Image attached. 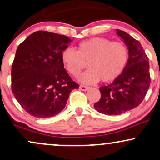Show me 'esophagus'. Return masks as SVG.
<instances>
[{
  "mask_svg": "<svg viewBox=\"0 0 160 160\" xmlns=\"http://www.w3.org/2000/svg\"><path fill=\"white\" fill-rule=\"evenodd\" d=\"M89 88L88 87H86V86H80V89L83 91H87Z\"/></svg>",
  "mask_w": 160,
  "mask_h": 160,
  "instance_id": "1",
  "label": "esophagus"
}]
</instances>
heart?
I'll return each instance as SVG.
<instances>
[{
    "mask_svg": "<svg viewBox=\"0 0 160 160\" xmlns=\"http://www.w3.org/2000/svg\"><path fill=\"white\" fill-rule=\"evenodd\" d=\"M61 61L74 77L86 68L87 62L89 69L79 77L80 83L92 84L100 80L106 83L122 74L128 61V51L122 42L94 37L79 43L77 51L72 48L64 49Z\"/></svg>",
    "mask_w": 160,
    "mask_h": 160,
    "instance_id": "1",
    "label": "heart"
}]
</instances>
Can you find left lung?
<instances>
[{
	"label": "left lung",
	"instance_id": "left-lung-1",
	"mask_svg": "<svg viewBox=\"0 0 160 160\" xmlns=\"http://www.w3.org/2000/svg\"><path fill=\"white\" fill-rule=\"evenodd\" d=\"M128 49V61L122 74L113 83L99 88L101 98L94 104L102 114L118 115L138 106L150 87V64L140 42L128 33L116 29Z\"/></svg>",
	"mask_w": 160,
	"mask_h": 160
}]
</instances>
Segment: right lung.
<instances>
[{
	"label": "right lung",
	"mask_w": 160,
	"mask_h": 160,
	"mask_svg": "<svg viewBox=\"0 0 160 160\" xmlns=\"http://www.w3.org/2000/svg\"><path fill=\"white\" fill-rule=\"evenodd\" d=\"M71 41L63 35L37 31L17 48L12 64V92L32 116L57 115L65 107L71 91L79 88L61 61V53Z\"/></svg>",
	"instance_id": "add662e5"
}]
</instances>
